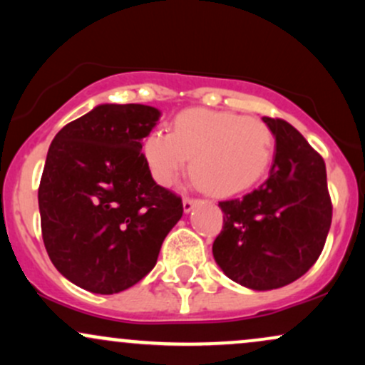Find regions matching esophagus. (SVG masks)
Instances as JSON below:
<instances>
[{
	"mask_svg": "<svg viewBox=\"0 0 365 365\" xmlns=\"http://www.w3.org/2000/svg\"><path fill=\"white\" fill-rule=\"evenodd\" d=\"M195 202H197V199H194V197H185V199H183V211H185V212L192 211Z\"/></svg>",
	"mask_w": 365,
	"mask_h": 365,
	"instance_id": "esophagus-1",
	"label": "esophagus"
}]
</instances>
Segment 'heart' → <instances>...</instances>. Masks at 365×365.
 <instances>
[{"label": "heart", "instance_id": "obj_1", "mask_svg": "<svg viewBox=\"0 0 365 365\" xmlns=\"http://www.w3.org/2000/svg\"><path fill=\"white\" fill-rule=\"evenodd\" d=\"M150 175L171 185L187 168L212 194L254 185L274 154V135L266 123L228 111L187 110L175 118L173 133L156 128L142 144Z\"/></svg>", "mask_w": 365, "mask_h": 365}]
</instances>
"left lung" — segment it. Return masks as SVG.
Here are the masks:
<instances>
[{
	"mask_svg": "<svg viewBox=\"0 0 365 365\" xmlns=\"http://www.w3.org/2000/svg\"><path fill=\"white\" fill-rule=\"evenodd\" d=\"M262 120L276 137L269 177L250 194L221 200L223 230L212 255L242 287L273 290L299 279L319 259L333 204L321 154L288 121Z\"/></svg>",
	"mask_w": 365,
	"mask_h": 365,
	"instance_id": "obj_1",
	"label": "left lung"
}]
</instances>
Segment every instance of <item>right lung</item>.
Masks as SVG:
<instances>
[{
    "label": "right lung",
    "mask_w": 365,
    "mask_h": 365,
    "mask_svg": "<svg viewBox=\"0 0 365 365\" xmlns=\"http://www.w3.org/2000/svg\"><path fill=\"white\" fill-rule=\"evenodd\" d=\"M159 115L144 104H101L49 145L41 232L54 267L83 290L111 295L139 283L183 215L182 197L154 182L140 153Z\"/></svg>",
    "instance_id": "add662e5"
}]
</instances>
